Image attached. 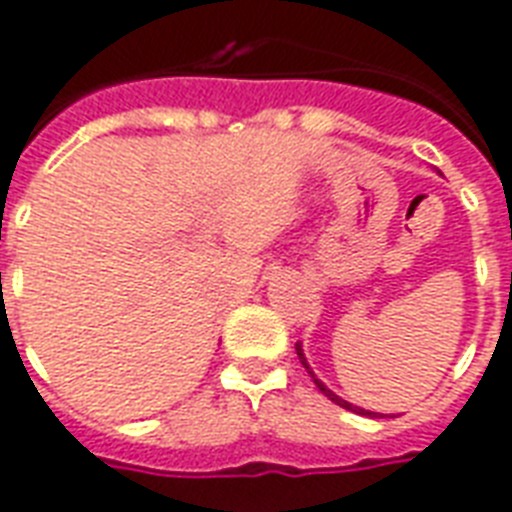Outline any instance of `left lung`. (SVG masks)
I'll use <instances>...</instances> for the list:
<instances>
[{"label":"left lung","instance_id":"8db88e82","mask_svg":"<svg viewBox=\"0 0 512 512\" xmlns=\"http://www.w3.org/2000/svg\"><path fill=\"white\" fill-rule=\"evenodd\" d=\"M297 356H299V361L305 364V370L310 372V367H307V361H305V353H302V345H299V343H297ZM310 375H313V372H310ZM313 383H315V386H318V388H321V391H324L326 397L332 399V402H337V405H340V407H345V410H353V413H361V416H372V413H364L361 407H353L351 402H345V399H340V397H337V394H332V391H329V388H326L324 383H321V380L315 378V375H313Z\"/></svg>","mask_w":512,"mask_h":512}]
</instances>
